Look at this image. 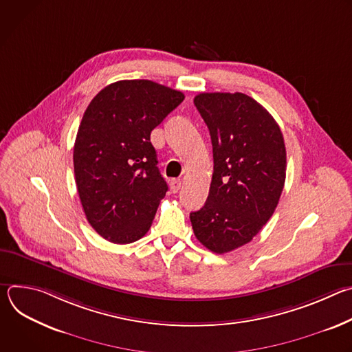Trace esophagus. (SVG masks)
<instances>
[{
	"mask_svg": "<svg viewBox=\"0 0 352 352\" xmlns=\"http://www.w3.org/2000/svg\"><path fill=\"white\" fill-rule=\"evenodd\" d=\"M181 185H182V181L178 179V178H174V179L170 181V188H171V190H173L174 193H177V192L181 189Z\"/></svg>",
	"mask_w": 352,
	"mask_h": 352,
	"instance_id": "1",
	"label": "esophagus"
}]
</instances>
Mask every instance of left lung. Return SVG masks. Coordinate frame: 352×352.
<instances>
[{"label": "left lung", "instance_id": "obj_1", "mask_svg": "<svg viewBox=\"0 0 352 352\" xmlns=\"http://www.w3.org/2000/svg\"><path fill=\"white\" fill-rule=\"evenodd\" d=\"M193 103L213 144V177L205 206L189 219L197 241L227 254L252 241L281 196L287 153L270 113L243 93H200Z\"/></svg>", "mask_w": 352, "mask_h": 352}]
</instances>
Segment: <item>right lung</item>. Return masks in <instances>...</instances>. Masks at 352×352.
Wrapping results in <instances>:
<instances>
[{
    "label": "right lung",
    "instance_id": "1",
    "mask_svg": "<svg viewBox=\"0 0 352 352\" xmlns=\"http://www.w3.org/2000/svg\"><path fill=\"white\" fill-rule=\"evenodd\" d=\"M184 93L160 83L118 80L87 106L74 146V171L89 224L114 243L140 239L168 189L150 133Z\"/></svg>",
    "mask_w": 352,
    "mask_h": 352
}]
</instances>
